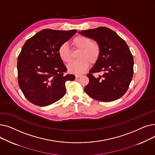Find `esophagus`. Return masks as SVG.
<instances>
[{
    "instance_id": "obj_1",
    "label": "esophagus",
    "mask_w": 155,
    "mask_h": 155,
    "mask_svg": "<svg viewBox=\"0 0 155 155\" xmlns=\"http://www.w3.org/2000/svg\"><path fill=\"white\" fill-rule=\"evenodd\" d=\"M82 77V75H75V78H80V77Z\"/></svg>"
}]
</instances>
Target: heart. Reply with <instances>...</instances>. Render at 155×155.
<instances>
[{
    "label": "heart",
    "mask_w": 155,
    "mask_h": 155,
    "mask_svg": "<svg viewBox=\"0 0 155 155\" xmlns=\"http://www.w3.org/2000/svg\"><path fill=\"white\" fill-rule=\"evenodd\" d=\"M72 45L74 48L80 49L78 54L79 60L73 61L67 65L70 73L79 75L85 72L89 67V62L95 63L101 54V48L98 43L93 42L92 40L84 36H78L73 38ZM60 59L65 62L69 63L71 60V50L68 44L63 43L58 50Z\"/></svg>",
    "instance_id": "obj_1"
}]
</instances>
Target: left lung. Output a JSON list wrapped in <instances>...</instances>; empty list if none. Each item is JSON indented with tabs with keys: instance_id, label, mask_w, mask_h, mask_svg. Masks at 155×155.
<instances>
[{
	"instance_id": "8db88e82",
	"label": "left lung",
	"mask_w": 155,
	"mask_h": 155,
	"mask_svg": "<svg viewBox=\"0 0 155 155\" xmlns=\"http://www.w3.org/2000/svg\"><path fill=\"white\" fill-rule=\"evenodd\" d=\"M94 39L101 48V54L87 75L89 82L84 88L92 98L102 101H116L127 91L133 76L134 60L127 45L116 32L105 27L78 32ZM102 72L95 78L94 72Z\"/></svg>"
}]
</instances>
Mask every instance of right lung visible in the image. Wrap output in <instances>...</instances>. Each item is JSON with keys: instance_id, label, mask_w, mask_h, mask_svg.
Here are the masks:
<instances>
[{"instance_id": "add662e5", "label": "right lung", "mask_w": 155, "mask_h": 155, "mask_svg": "<svg viewBox=\"0 0 155 155\" xmlns=\"http://www.w3.org/2000/svg\"><path fill=\"white\" fill-rule=\"evenodd\" d=\"M77 31L46 29L24 43L18 59V84L32 104L44 107L58 101L66 92L67 81L75 80L64 74L67 68L58 50Z\"/></svg>"}]
</instances>
